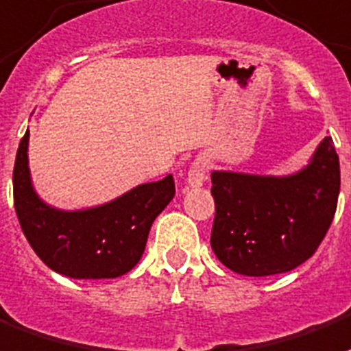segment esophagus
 <instances>
[{
  "label": "esophagus",
  "mask_w": 351,
  "mask_h": 351,
  "mask_svg": "<svg viewBox=\"0 0 351 351\" xmlns=\"http://www.w3.org/2000/svg\"><path fill=\"white\" fill-rule=\"evenodd\" d=\"M207 162L202 159L194 160L191 165V168H189V173H186V183L191 186H194V189H197V186H202L205 183V179H207Z\"/></svg>",
  "instance_id": "obj_1"
}]
</instances>
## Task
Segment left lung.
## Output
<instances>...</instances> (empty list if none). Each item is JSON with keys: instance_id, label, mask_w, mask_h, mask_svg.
Instances as JSON below:
<instances>
[{"instance_id": "left-lung-1", "label": "left lung", "mask_w": 351, "mask_h": 351, "mask_svg": "<svg viewBox=\"0 0 351 351\" xmlns=\"http://www.w3.org/2000/svg\"><path fill=\"white\" fill-rule=\"evenodd\" d=\"M210 247L223 266L263 278L291 272L320 246L337 210L341 166L331 136L291 176L215 170Z\"/></svg>"}]
</instances>
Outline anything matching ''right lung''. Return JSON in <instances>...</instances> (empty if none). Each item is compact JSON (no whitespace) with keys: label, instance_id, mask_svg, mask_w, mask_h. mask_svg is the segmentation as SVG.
I'll list each match as a JSON object with an SVG mask.
<instances>
[{"label":"right lung","instance_id":"add662e5","mask_svg":"<svg viewBox=\"0 0 351 351\" xmlns=\"http://www.w3.org/2000/svg\"><path fill=\"white\" fill-rule=\"evenodd\" d=\"M29 131L16 154L14 209L25 239L53 272L72 279H112L141 261L147 233L176 194L172 176L131 189L112 202L62 210L36 194L29 172Z\"/></svg>","mask_w":351,"mask_h":351}]
</instances>
